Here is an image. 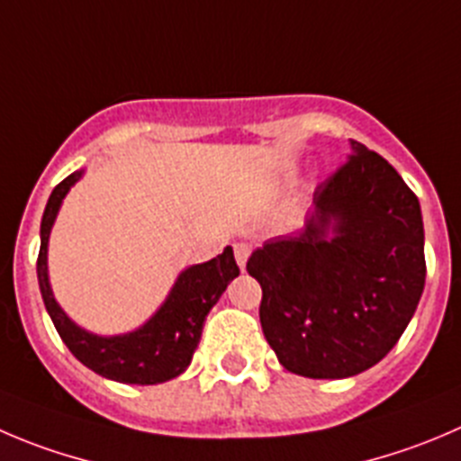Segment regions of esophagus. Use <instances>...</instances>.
Segmentation results:
<instances>
[{"instance_id":"obj_1","label":"esophagus","mask_w":461,"mask_h":461,"mask_svg":"<svg viewBox=\"0 0 461 461\" xmlns=\"http://www.w3.org/2000/svg\"><path fill=\"white\" fill-rule=\"evenodd\" d=\"M235 260H238V265L242 267L244 269V265H247V258H249V253H251V244H247V242H238L235 244Z\"/></svg>"}]
</instances>
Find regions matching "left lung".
<instances>
[{
  "label": "left lung",
  "instance_id": "left-lung-1",
  "mask_svg": "<svg viewBox=\"0 0 461 461\" xmlns=\"http://www.w3.org/2000/svg\"><path fill=\"white\" fill-rule=\"evenodd\" d=\"M314 203L308 223L256 249L247 271L262 287V332L280 365L348 378L378 365L419 305L423 219L396 169L355 140Z\"/></svg>",
  "mask_w": 461,
  "mask_h": 461
}]
</instances>
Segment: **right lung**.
<instances>
[{"mask_svg": "<svg viewBox=\"0 0 461 461\" xmlns=\"http://www.w3.org/2000/svg\"><path fill=\"white\" fill-rule=\"evenodd\" d=\"M78 178L81 172L63 178L51 192L42 214L38 283L47 312L74 357L95 374L124 384H158L176 378L190 366L210 308L217 303L228 283L240 276L233 249L226 247L221 256L183 271L167 301L140 330L120 337L90 335L74 326L68 314L59 308L47 278L50 230L59 214L60 201Z\"/></svg>", "mask_w": 461, "mask_h": 461, "instance_id": "obj_1", "label": "right lung"}]
</instances>
